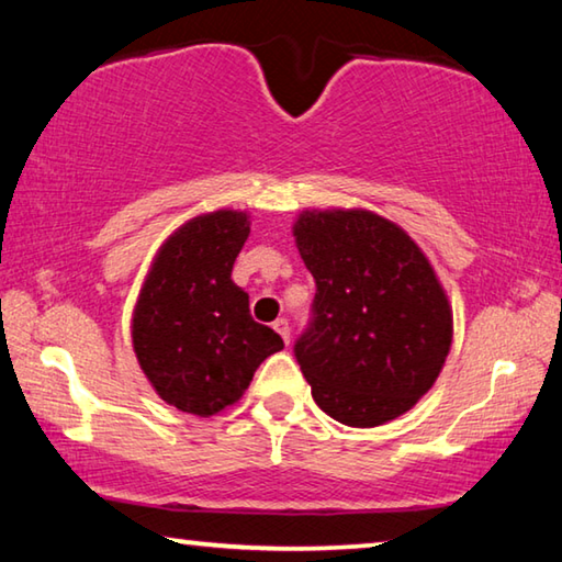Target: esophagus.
Wrapping results in <instances>:
<instances>
[{
    "instance_id": "esophagus-1",
    "label": "esophagus",
    "mask_w": 562,
    "mask_h": 562,
    "mask_svg": "<svg viewBox=\"0 0 562 562\" xmlns=\"http://www.w3.org/2000/svg\"><path fill=\"white\" fill-rule=\"evenodd\" d=\"M274 331H278V335L282 337V341H284V345H290V322L288 319H284V317H280L278 322H274Z\"/></svg>"
}]
</instances>
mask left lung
<instances>
[{
  "instance_id": "1",
  "label": "left lung",
  "mask_w": 562,
  "mask_h": 562,
  "mask_svg": "<svg viewBox=\"0 0 562 562\" xmlns=\"http://www.w3.org/2000/svg\"><path fill=\"white\" fill-rule=\"evenodd\" d=\"M317 292L294 357L322 412L369 429L408 412L451 349V304L412 237L372 211H302L292 227Z\"/></svg>"
}]
</instances>
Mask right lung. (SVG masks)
<instances>
[{
    "instance_id": "1",
    "label": "right lung",
    "mask_w": 562,
    "mask_h": 562,
    "mask_svg": "<svg viewBox=\"0 0 562 562\" xmlns=\"http://www.w3.org/2000/svg\"><path fill=\"white\" fill-rule=\"evenodd\" d=\"M250 235L240 211L198 215L160 245L133 310V351L150 386L178 412L213 416L250 386L255 369L284 345L250 317L233 282Z\"/></svg>"
}]
</instances>
